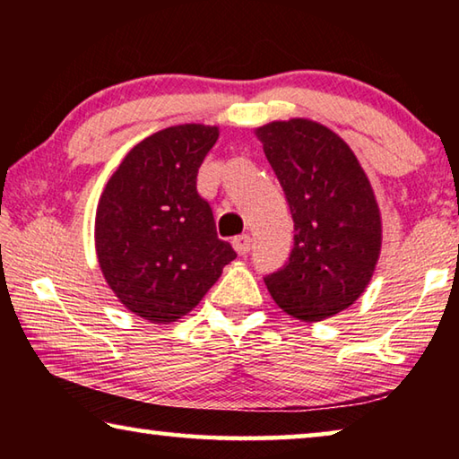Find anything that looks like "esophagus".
Here are the masks:
<instances>
[{"label": "esophagus", "mask_w": 459, "mask_h": 459, "mask_svg": "<svg viewBox=\"0 0 459 459\" xmlns=\"http://www.w3.org/2000/svg\"><path fill=\"white\" fill-rule=\"evenodd\" d=\"M232 247H235V251L238 255H247L248 251H251V247H253V238L248 237V235L235 237V238H232Z\"/></svg>", "instance_id": "obj_1"}]
</instances>
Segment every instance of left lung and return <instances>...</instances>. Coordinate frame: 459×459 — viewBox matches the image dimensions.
Masks as SVG:
<instances>
[{"label": "left lung", "mask_w": 459, "mask_h": 459, "mask_svg": "<svg viewBox=\"0 0 459 459\" xmlns=\"http://www.w3.org/2000/svg\"><path fill=\"white\" fill-rule=\"evenodd\" d=\"M290 202L293 251L265 277L275 304L298 320L322 322L367 290L383 245L380 208L367 172L344 139L295 117L255 129Z\"/></svg>", "instance_id": "left-lung-1"}]
</instances>
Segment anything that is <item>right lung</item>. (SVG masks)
<instances>
[{
  "instance_id": "obj_1",
  "label": "right lung",
  "mask_w": 459,
  "mask_h": 459,
  "mask_svg": "<svg viewBox=\"0 0 459 459\" xmlns=\"http://www.w3.org/2000/svg\"><path fill=\"white\" fill-rule=\"evenodd\" d=\"M216 139L219 127L202 123L155 131L131 147L99 198V267L115 298L152 324L192 312L237 257L196 192Z\"/></svg>"
}]
</instances>
